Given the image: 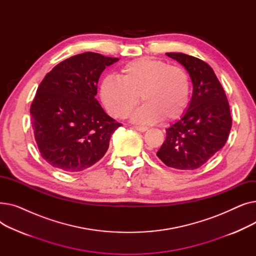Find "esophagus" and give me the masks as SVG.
I'll return each instance as SVG.
<instances>
[{"label": "esophagus", "instance_id": "34e87169", "mask_svg": "<svg viewBox=\"0 0 256 256\" xmlns=\"http://www.w3.org/2000/svg\"><path fill=\"white\" fill-rule=\"evenodd\" d=\"M134 128H135L136 130H139V132H146L147 130H148V128H146V126H134Z\"/></svg>", "mask_w": 256, "mask_h": 256}]
</instances>
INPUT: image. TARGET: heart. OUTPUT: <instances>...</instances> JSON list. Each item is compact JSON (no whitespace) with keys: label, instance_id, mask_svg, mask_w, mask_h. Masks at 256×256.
<instances>
[{"label":"heart","instance_id":"b5f03b06","mask_svg":"<svg viewBox=\"0 0 256 256\" xmlns=\"http://www.w3.org/2000/svg\"><path fill=\"white\" fill-rule=\"evenodd\" d=\"M100 98L111 115L124 118L139 102H145L132 118L138 124H154L164 117L173 120L186 111L190 96L188 74L162 60L141 58L126 64L120 78L104 76Z\"/></svg>","mask_w":256,"mask_h":256}]
</instances>
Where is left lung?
I'll use <instances>...</instances> for the list:
<instances>
[{
    "instance_id": "8db88e82",
    "label": "left lung",
    "mask_w": 256,
    "mask_h": 256,
    "mask_svg": "<svg viewBox=\"0 0 256 256\" xmlns=\"http://www.w3.org/2000/svg\"><path fill=\"white\" fill-rule=\"evenodd\" d=\"M189 72L193 93L188 109L166 130V140L156 152L171 168L194 170L225 145L232 128L226 94L212 67L182 52H166Z\"/></svg>"
}]
</instances>
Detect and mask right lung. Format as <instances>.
<instances>
[{"instance_id": "add662e5", "label": "right lung", "mask_w": 256, "mask_h": 256, "mask_svg": "<svg viewBox=\"0 0 256 256\" xmlns=\"http://www.w3.org/2000/svg\"><path fill=\"white\" fill-rule=\"evenodd\" d=\"M118 58L86 52L56 65L37 88L31 122L40 154L65 172L83 171L104 156L121 126L96 100L98 83Z\"/></svg>"}]
</instances>
